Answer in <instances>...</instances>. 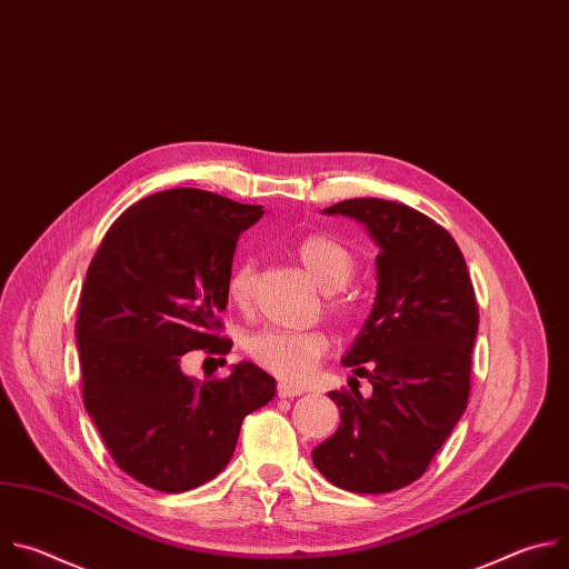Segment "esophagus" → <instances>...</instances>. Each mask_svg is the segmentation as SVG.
Instances as JSON below:
<instances>
[{
    "label": "esophagus",
    "mask_w": 569,
    "mask_h": 569,
    "mask_svg": "<svg viewBox=\"0 0 569 569\" xmlns=\"http://www.w3.org/2000/svg\"><path fill=\"white\" fill-rule=\"evenodd\" d=\"M300 395H305V390L293 388V386H287V383H280V386H278V397H280V399H293V397H300Z\"/></svg>",
    "instance_id": "34e87169"
}]
</instances>
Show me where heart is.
I'll return each mask as SVG.
<instances>
[{
  "label": "heart",
  "instance_id": "b5f03b06",
  "mask_svg": "<svg viewBox=\"0 0 569 569\" xmlns=\"http://www.w3.org/2000/svg\"><path fill=\"white\" fill-rule=\"evenodd\" d=\"M298 258L313 282L327 291L325 309L338 322H355L359 318V305L343 293L357 271L355 253L327 236H309L298 244ZM256 267L242 262L233 269L226 291L236 307L247 309L253 298ZM329 352V336L322 329L289 331V329H260L247 338V355L262 370L273 377L300 386L311 379L320 359Z\"/></svg>",
  "mask_w": 569,
  "mask_h": 569
}]
</instances>
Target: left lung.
<instances>
[{
	"mask_svg": "<svg viewBox=\"0 0 569 569\" xmlns=\"http://www.w3.org/2000/svg\"><path fill=\"white\" fill-rule=\"evenodd\" d=\"M322 212L366 223L381 253L372 313L343 359L372 397L329 392L340 426L311 460L340 489L390 493L426 473L467 410L478 300L460 247L428 214L377 197Z\"/></svg>",
	"mask_w": 569,
	"mask_h": 569,
	"instance_id": "1",
	"label": "left lung"
}]
</instances>
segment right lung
Segmentation results:
<instances>
[{
	"label": "right lung",
	"instance_id": "right-lung-1",
	"mask_svg": "<svg viewBox=\"0 0 569 569\" xmlns=\"http://www.w3.org/2000/svg\"><path fill=\"white\" fill-rule=\"evenodd\" d=\"M262 214L199 188L154 192L109 226L87 269L76 320L82 401L111 460L154 491L221 473L244 417L276 397V379L247 361L203 383L181 372L192 350L231 352L219 313L240 233Z\"/></svg>",
	"mask_w": 569,
	"mask_h": 569
}]
</instances>
